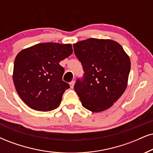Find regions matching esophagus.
Returning <instances> with one entry per match:
<instances>
[{
  "mask_svg": "<svg viewBox=\"0 0 153 153\" xmlns=\"http://www.w3.org/2000/svg\"><path fill=\"white\" fill-rule=\"evenodd\" d=\"M74 85H75V81L73 80L71 81V82H70V86L71 88H73V87H74Z\"/></svg>",
  "mask_w": 153,
  "mask_h": 153,
  "instance_id": "esophagus-1",
  "label": "esophagus"
}]
</instances>
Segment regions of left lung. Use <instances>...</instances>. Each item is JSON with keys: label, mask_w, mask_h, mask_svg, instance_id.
<instances>
[{"label": "left lung", "mask_w": 153, "mask_h": 153, "mask_svg": "<svg viewBox=\"0 0 153 153\" xmlns=\"http://www.w3.org/2000/svg\"><path fill=\"white\" fill-rule=\"evenodd\" d=\"M84 75L74 85L82 105L92 112L107 110L127 87L130 58L118 42L90 38L73 44Z\"/></svg>", "instance_id": "1"}]
</instances>
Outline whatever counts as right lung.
I'll use <instances>...</instances> for the list:
<instances>
[{
	"label": "right lung",
	"mask_w": 153,
	"mask_h": 153,
	"mask_svg": "<svg viewBox=\"0 0 153 153\" xmlns=\"http://www.w3.org/2000/svg\"><path fill=\"white\" fill-rule=\"evenodd\" d=\"M73 53L70 44L42 43L23 49L17 55L13 82L17 94L28 107L49 111L59 107L70 88L62 80L64 68L59 63Z\"/></svg>",
	"instance_id": "add662e5"
}]
</instances>
